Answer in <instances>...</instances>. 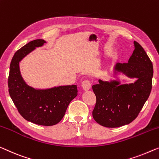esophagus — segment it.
I'll use <instances>...</instances> for the list:
<instances>
[{
	"label": "esophagus",
	"mask_w": 159,
	"mask_h": 159,
	"mask_svg": "<svg viewBox=\"0 0 159 159\" xmlns=\"http://www.w3.org/2000/svg\"><path fill=\"white\" fill-rule=\"evenodd\" d=\"M91 83H90L89 81H88V80H84V81L82 82V87L83 90H84V91H88L91 88Z\"/></svg>",
	"instance_id": "34e87169"
}]
</instances>
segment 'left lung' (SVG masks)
I'll list each match as a JSON object with an SVG mask.
<instances>
[{"instance_id": "left-lung-1", "label": "left lung", "mask_w": 159, "mask_h": 159, "mask_svg": "<svg viewBox=\"0 0 159 159\" xmlns=\"http://www.w3.org/2000/svg\"><path fill=\"white\" fill-rule=\"evenodd\" d=\"M134 50L127 63H117L115 73L121 72L130 78H136L131 84H120L116 80H99L92 86L96 104L92 111L100 125L115 128L133 121L143 108L152 88L153 64L145 50L134 41Z\"/></svg>"}]
</instances>
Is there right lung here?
I'll use <instances>...</instances> for the list:
<instances>
[{"mask_svg":"<svg viewBox=\"0 0 159 159\" xmlns=\"http://www.w3.org/2000/svg\"><path fill=\"white\" fill-rule=\"evenodd\" d=\"M45 43L41 39L30 41L16 51L10 65L8 84L10 96L24 119L38 125L52 126L62 120L68 105L77 97V86L35 89L24 82L19 68L24 57Z\"/></svg>","mask_w":159,"mask_h":159,"instance_id":"right-lung-1","label":"right lung"}]
</instances>
